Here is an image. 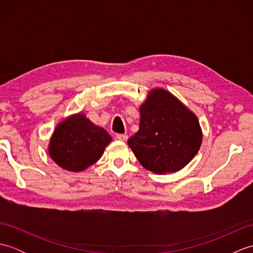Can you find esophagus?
Listing matches in <instances>:
<instances>
[{
    "label": "esophagus",
    "mask_w": 253,
    "mask_h": 253,
    "mask_svg": "<svg viewBox=\"0 0 253 253\" xmlns=\"http://www.w3.org/2000/svg\"><path fill=\"white\" fill-rule=\"evenodd\" d=\"M127 138H128L127 135H124V133H117L116 135L117 140H121V141H126Z\"/></svg>",
    "instance_id": "esophagus-1"
}]
</instances>
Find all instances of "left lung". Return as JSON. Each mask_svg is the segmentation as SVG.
Segmentation results:
<instances>
[{"mask_svg": "<svg viewBox=\"0 0 253 253\" xmlns=\"http://www.w3.org/2000/svg\"><path fill=\"white\" fill-rule=\"evenodd\" d=\"M201 141L196 115L168 91L154 89L140 107L139 130L128 146L144 169L165 174L185 168Z\"/></svg>", "mask_w": 253, "mask_h": 253, "instance_id": "8db88e82", "label": "left lung"}]
</instances>
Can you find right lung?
Segmentation results:
<instances>
[{
	"label": "right lung",
	"mask_w": 253,
	"mask_h": 253,
	"mask_svg": "<svg viewBox=\"0 0 253 253\" xmlns=\"http://www.w3.org/2000/svg\"><path fill=\"white\" fill-rule=\"evenodd\" d=\"M111 140L105 129L95 126L79 113L56 127L50 141L49 153L62 169L82 171L101 158Z\"/></svg>",
	"instance_id": "right-lung-1"
}]
</instances>
